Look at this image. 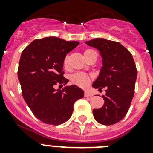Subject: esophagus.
I'll use <instances>...</instances> for the list:
<instances>
[{
  "instance_id": "obj_1",
  "label": "esophagus",
  "mask_w": 153,
  "mask_h": 153,
  "mask_svg": "<svg viewBox=\"0 0 153 153\" xmlns=\"http://www.w3.org/2000/svg\"><path fill=\"white\" fill-rule=\"evenodd\" d=\"M84 96H85V97H91V96H92V94L90 93L89 92H88V91H85V92H84Z\"/></svg>"
}]
</instances>
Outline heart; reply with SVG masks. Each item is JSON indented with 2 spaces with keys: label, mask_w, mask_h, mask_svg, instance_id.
<instances>
[{
  "label": "heart",
  "mask_w": 153,
  "mask_h": 153,
  "mask_svg": "<svg viewBox=\"0 0 153 153\" xmlns=\"http://www.w3.org/2000/svg\"><path fill=\"white\" fill-rule=\"evenodd\" d=\"M95 52V50L92 49H87L84 51V54L85 58L88 56V55H90L92 52ZM68 64V57H66L64 60V64L65 66H67ZM71 80H72V82L74 84H77V85L80 86H87V84H89V81H90V76L84 73V72H76V73L73 74L71 77Z\"/></svg>",
  "instance_id": "1"
}]
</instances>
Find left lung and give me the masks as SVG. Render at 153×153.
I'll list each match as a JSON object with an SVG mask.
<instances>
[{"mask_svg":"<svg viewBox=\"0 0 153 153\" xmlns=\"http://www.w3.org/2000/svg\"><path fill=\"white\" fill-rule=\"evenodd\" d=\"M86 44L101 52L103 67L92 86L99 91L105 88L104 104L93 109L96 121L103 125H112L121 121L130 106L135 93L137 69L132 54L116 41L95 38Z\"/></svg>","mask_w":153,"mask_h":153,"instance_id":"8db88e82","label":"left lung"}]
</instances>
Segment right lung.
Returning a JSON list of instances; mask_svg holds the SVG:
<instances>
[{"mask_svg":"<svg viewBox=\"0 0 153 153\" xmlns=\"http://www.w3.org/2000/svg\"><path fill=\"white\" fill-rule=\"evenodd\" d=\"M79 44L56 37L36 39L23 50L18 77L21 92L29 109L47 124L59 125L72 116L75 101L84 97V91L75 85L55 89L69 80L64 77V60Z\"/></svg>","mask_w":153,"mask_h":153,"instance_id":"add662e5","label":"right lung"}]
</instances>
